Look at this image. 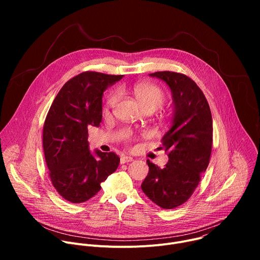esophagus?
<instances>
[{"label":"esophagus","instance_id":"esophagus-1","mask_svg":"<svg viewBox=\"0 0 260 260\" xmlns=\"http://www.w3.org/2000/svg\"><path fill=\"white\" fill-rule=\"evenodd\" d=\"M131 161H133V157H131V156L122 155V156L120 157V164H121V165L126 164V162H131Z\"/></svg>","mask_w":260,"mask_h":260}]
</instances>
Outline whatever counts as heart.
<instances>
[{"mask_svg":"<svg viewBox=\"0 0 260 260\" xmlns=\"http://www.w3.org/2000/svg\"><path fill=\"white\" fill-rule=\"evenodd\" d=\"M131 91L145 110H156L160 108L167 99L165 90L152 83H136L131 87ZM118 98L119 94L117 91L111 92L107 98L106 108H112L117 103ZM125 137L126 142L135 140V137L131 133H127Z\"/></svg>","mask_w":260,"mask_h":260,"instance_id":"1","label":"heart"}]
</instances>
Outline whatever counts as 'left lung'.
I'll list each match as a JSON object with an SVG mask.
<instances>
[{"instance_id":"obj_1","label":"left lung","mask_w":260,"mask_h":260,"mask_svg":"<svg viewBox=\"0 0 260 260\" xmlns=\"http://www.w3.org/2000/svg\"><path fill=\"white\" fill-rule=\"evenodd\" d=\"M171 88L175 104L173 126L162 138L169 156L164 169L147 159L149 173L143 192L162 209H174L194 192L210 162L213 122L208 101L198 84L184 74L162 71L150 74Z\"/></svg>"}]
</instances>
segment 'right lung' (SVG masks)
I'll return each mask as SVG.
<instances>
[{"label": "right lung", "mask_w": 260, "mask_h": 260, "mask_svg": "<svg viewBox=\"0 0 260 260\" xmlns=\"http://www.w3.org/2000/svg\"><path fill=\"white\" fill-rule=\"evenodd\" d=\"M123 75L86 71L64 83L46 115L43 149L53 187L66 201L84 203L101 190V183L114 173L120 158L114 152L88 148V125L102 121L104 90Z\"/></svg>", "instance_id": "right-lung-1"}]
</instances>
